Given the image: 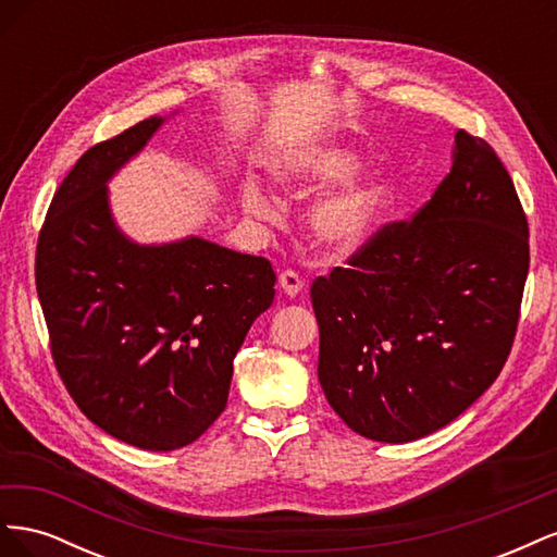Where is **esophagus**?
<instances>
[{
	"label": "esophagus",
	"instance_id": "34e87169",
	"mask_svg": "<svg viewBox=\"0 0 557 557\" xmlns=\"http://www.w3.org/2000/svg\"><path fill=\"white\" fill-rule=\"evenodd\" d=\"M278 285L288 297H297L301 290H305V278H301L297 272H293V269H285V272L278 274Z\"/></svg>",
	"mask_w": 557,
	"mask_h": 557
}]
</instances>
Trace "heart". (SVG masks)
Here are the masks:
<instances>
[{"label": "heart", "mask_w": 557, "mask_h": 557, "mask_svg": "<svg viewBox=\"0 0 557 557\" xmlns=\"http://www.w3.org/2000/svg\"><path fill=\"white\" fill-rule=\"evenodd\" d=\"M358 153L336 141H307L288 148L274 162V183L285 195H299L332 181V188L320 195L309 213L307 225L313 244L332 252L348 256L362 248L372 237L385 207V181L372 170H357ZM244 207L250 213H269V199L256 185L244 190Z\"/></svg>", "instance_id": "1"}]
</instances>
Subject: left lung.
<instances>
[{"label": "left lung", "instance_id": "obj_1", "mask_svg": "<svg viewBox=\"0 0 557 557\" xmlns=\"http://www.w3.org/2000/svg\"><path fill=\"white\" fill-rule=\"evenodd\" d=\"M348 264L311 285L330 407L383 444L442 430L499 376L528 278V218L495 150L455 132L428 205Z\"/></svg>", "mask_w": 557, "mask_h": 557}]
</instances>
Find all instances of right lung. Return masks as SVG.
Wrapping results in <instances>:
<instances>
[{"mask_svg":"<svg viewBox=\"0 0 557 557\" xmlns=\"http://www.w3.org/2000/svg\"><path fill=\"white\" fill-rule=\"evenodd\" d=\"M166 121L92 146L58 188L37 246V293L66 391L97 428L144 450L193 444L225 411L232 362L274 301L264 258L185 237L137 244L109 181Z\"/></svg>","mask_w":557,"mask_h":557,"instance_id":"obj_1","label":"right lung"}]
</instances>
